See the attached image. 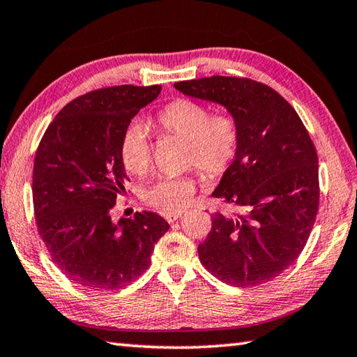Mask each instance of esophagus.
<instances>
[{"label": "esophagus", "instance_id": "34e87169", "mask_svg": "<svg viewBox=\"0 0 357 357\" xmlns=\"http://www.w3.org/2000/svg\"><path fill=\"white\" fill-rule=\"evenodd\" d=\"M181 215H183V212H179V213H170V215H165V220L169 221V222H174V221H178V220L181 218Z\"/></svg>", "mask_w": 357, "mask_h": 357}]
</instances>
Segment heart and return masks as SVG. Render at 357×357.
Returning a JSON list of instances; mask_svg holds the SVG:
<instances>
[{"label":"heart","instance_id":"1","mask_svg":"<svg viewBox=\"0 0 357 357\" xmlns=\"http://www.w3.org/2000/svg\"><path fill=\"white\" fill-rule=\"evenodd\" d=\"M159 128L188 141L187 164L197 165L208 176H216L232 164L238 146V125L230 114L212 116L204 103L178 99L159 111ZM121 160L125 170L142 176L151 164V141L141 122H131L122 132ZM195 193L190 178H160L144 192V199L165 215L184 211Z\"/></svg>","mask_w":357,"mask_h":357}]
</instances>
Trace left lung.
Returning a JSON list of instances; mask_svg holds the SVG:
<instances>
[{"label": "left lung", "instance_id": "1", "mask_svg": "<svg viewBox=\"0 0 357 357\" xmlns=\"http://www.w3.org/2000/svg\"><path fill=\"white\" fill-rule=\"evenodd\" d=\"M173 86L221 105L238 125L236 155L212 195L248 215L212 216V230L198 246L202 266L232 286L274 280L297 260L316 221L319 159L308 131L263 83L213 75Z\"/></svg>", "mask_w": 357, "mask_h": 357}]
</instances>
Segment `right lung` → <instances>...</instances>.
Returning <instances> with one entry per match:
<instances>
[{
	"label": "right lung",
	"mask_w": 357,
	"mask_h": 357,
	"mask_svg": "<svg viewBox=\"0 0 357 357\" xmlns=\"http://www.w3.org/2000/svg\"><path fill=\"white\" fill-rule=\"evenodd\" d=\"M159 93V85L88 93L55 116L38 145L32 174L38 232L55 266L85 288L113 291L136 280L170 229L153 212L111 218L117 195L127 192L122 132Z\"/></svg>",
	"instance_id": "obj_1"
}]
</instances>
